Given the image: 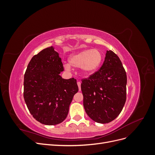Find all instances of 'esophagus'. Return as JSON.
<instances>
[{
  "label": "esophagus",
  "instance_id": "obj_1",
  "mask_svg": "<svg viewBox=\"0 0 155 155\" xmlns=\"http://www.w3.org/2000/svg\"><path fill=\"white\" fill-rule=\"evenodd\" d=\"M78 87H79V91H81V83L79 81L78 82Z\"/></svg>",
  "mask_w": 155,
  "mask_h": 155
}]
</instances>
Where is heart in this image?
<instances>
[{
  "label": "heart",
  "instance_id": "b5f03b06",
  "mask_svg": "<svg viewBox=\"0 0 155 155\" xmlns=\"http://www.w3.org/2000/svg\"><path fill=\"white\" fill-rule=\"evenodd\" d=\"M103 55L97 49H87L78 51L70 56L68 63L64 64L65 70H70L72 67L81 68L83 74L91 76L96 72L101 66Z\"/></svg>",
  "mask_w": 155,
  "mask_h": 155
}]
</instances>
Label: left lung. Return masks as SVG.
Here are the masks:
<instances>
[{
    "label": "left lung",
    "mask_w": 155,
    "mask_h": 155,
    "mask_svg": "<svg viewBox=\"0 0 155 155\" xmlns=\"http://www.w3.org/2000/svg\"><path fill=\"white\" fill-rule=\"evenodd\" d=\"M127 75L118 56L107 51L104 64L81 85L86 113L97 123H109L118 116L126 101Z\"/></svg>",
    "instance_id": "obj_1"
}]
</instances>
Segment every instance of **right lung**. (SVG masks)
<instances>
[{"mask_svg": "<svg viewBox=\"0 0 155 155\" xmlns=\"http://www.w3.org/2000/svg\"><path fill=\"white\" fill-rule=\"evenodd\" d=\"M61 59L54 46L31 58L24 78V98L31 114L40 123L57 125L66 119L73 97L78 92L76 79L62 78Z\"/></svg>", "mask_w": 155, "mask_h": 155, "instance_id": "add662e5", "label": "right lung"}]
</instances>
